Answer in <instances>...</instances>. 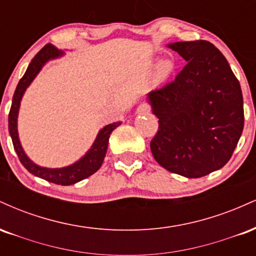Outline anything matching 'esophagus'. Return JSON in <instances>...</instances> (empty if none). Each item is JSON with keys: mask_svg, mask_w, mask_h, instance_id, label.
Returning a JSON list of instances; mask_svg holds the SVG:
<instances>
[{"mask_svg": "<svg viewBox=\"0 0 256 256\" xmlns=\"http://www.w3.org/2000/svg\"><path fill=\"white\" fill-rule=\"evenodd\" d=\"M137 114H146V113H149L150 112V108H149V106L146 104H140L137 108Z\"/></svg>", "mask_w": 256, "mask_h": 256, "instance_id": "esophagus-1", "label": "esophagus"}]
</instances>
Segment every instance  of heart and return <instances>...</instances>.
Wrapping results in <instances>:
<instances>
[{
  "instance_id": "1",
  "label": "heart",
  "mask_w": 256,
  "mask_h": 256,
  "mask_svg": "<svg viewBox=\"0 0 256 256\" xmlns=\"http://www.w3.org/2000/svg\"><path fill=\"white\" fill-rule=\"evenodd\" d=\"M173 70H174V62L172 58H162L158 60L156 64L154 67V74L158 80H165L172 74Z\"/></svg>"
}]
</instances>
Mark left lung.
Wrapping results in <instances>:
<instances>
[{
    "label": "left lung",
    "mask_w": 256,
    "mask_h": 256,
    "mask_svg": "<svg viewBox=\"0 0 256 256\" xmlns=\"http://www.w3.org/2000/svg\"><path fill=\"white\" fill-rule=\"evenodd\" d=\"M186 61L171 83L146 95L158 130L152 156L167 171L200 178L230 160L244 125L243 96L224 55L207 40L167 44Z\"/></svg>",
    "instance_id": "1"
}]
</instances>
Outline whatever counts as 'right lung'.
Returning <instances> with one entry per match:
<instances>
[{
	"instance_id": "right-lung-1",
	"label": "right lung",
	"mask_w": 256,
	"mask_h": 256,
	"mask_svg": "<svg viewBox=\"0 0 256 256\" xmlns=\"http://www.w3.org/2000/svg\"><path fill=\"white\" fill-rule=\"evenodd\" d=\"M64 54V52L62 50H58L56 46H54L52 44H46L42 50L32 58L25 74L22 76V78L18 83L16 92H14L10 116H8V128H10V134L20 162L22 164V166L28 172L36 176V177L44 179V180L50 182V183L58 185H72L90 177L101 167L104 160L106 152H107L108 140H110L112 131L118 128L119 125H122V122H113V124H108L104 128H102L98 131L96 140H94L89 150L85 152L84 156H82L76 162H73L72 165L60 167V168H49V167L37 165L26 155L22 146V143H20L19 134H18V116H19L20 102H22L26 89L30 86L34 79L37 77V74L43 68L44 64L48 61L54 60V58H61Z\"/></svg>"
}]
</instances>
